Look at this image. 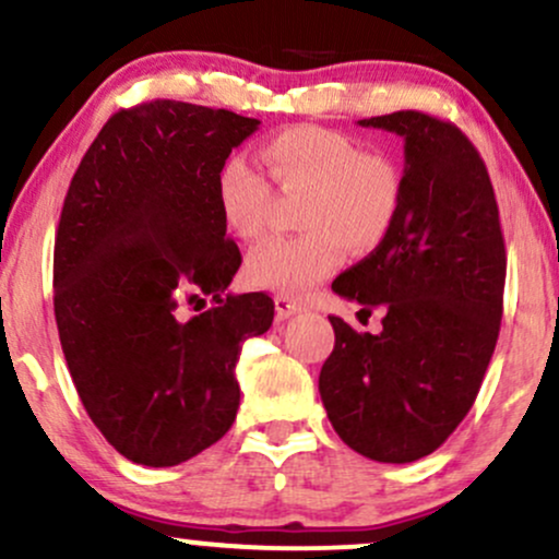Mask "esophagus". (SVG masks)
Returning <instances> with one entry per match:
<instances>
[{
    "label": "esophagus",
    "instance_id": "esophagus-1",
    "mask_svg": "<svg viewBox=\"0 0 559 559\" xmlns=\"http://www.w3.org/2000/svg\"><path fill=\"white\" fill-rule=\"evenodd\" d=\"M301 309H305V305H301V301H297V299L275 297V318H278V320L292 318V314L301 312Z\"/></svg>",
    "mask_w": 559,
    "mask_h": 559
}]
</instances>
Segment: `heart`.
Here are the masks:
<instances>
[{
  "instance_id": "heart-1",
  "label": "heart",
  "mask_w": 559,
  "mask_h": 559,
  "mask_svg": "<svg viewBox=\"0 0 559 559\" xmlns=\"http://www.w3.org/2000/svg\"><path fill=\"white\" fill-rule=\"evenodd\" d=\"M267 177L281 192H305L299 226L305 234L273 239L247 260L252 286L281 297H305L344 260V252L378 250L403 207L401 166L385 153H367L359 140L318 124H294L260 145ZM213 198L234 237L265 234L271 187L239 153L213 174Z\"/></svg>"
}]
</instances>
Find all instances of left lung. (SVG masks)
<instances>
[{
	"label": "left lung",
	"mask_w": 559,
	"mask_h": 559,
	"mask_svg": "<svg viewBox=\"0 0 559 559\" xmlns=\"http://www.w3.org/2000/svg\"><path fill=\"white\" fill-rule=\"evenodd\" d=\"M403 138V207L393 231L333 281L382 309V331L333 318L320 399L341 440L380 463L425 459L474 406L506 292V239L487 166L459 127L421 111L361 119Z\"/></svg>",
	"instance_id": "left-lung-1"
}]
</instances>
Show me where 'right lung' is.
<instances>
[{
  "label": "right lung",
  "mask_w": 559,
  "mask_h": 559,
  "mask_svg": "<svg viewBox=\"0 0 559 559\" xmlns=\"http://www.w3.org/2000/svg\"><path fill=\"white\" fill-rule=\"evenodd\" d=\"M258 119L156 98L117 111L80 160L53 239V314L80 401L140 466H177L237 419L241 344L267 294H227L241 254L213 174ZM213 296L190 321L181 304Z\"/></svg>",
  "instance_id": "obj_1"
}]
</instances>
